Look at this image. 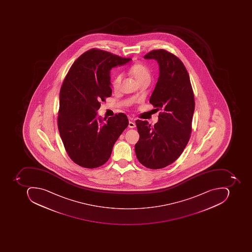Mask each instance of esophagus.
I'll use <instances>...</instances> for the list:
<instances>
[{"label":"esophagus","instance_id":"34e87169","mask_svg":"<svg viewBox=\"0 0 252 252\" xmlns=\"http://www.w3.org/2000/svg\"><path fill=\"white\" fill-rule=\"evenodd\" d=\"M135 126H136V125H135L133 121H129V122H128V127H129V128H135Z\"/></svg>","mask_w":252,"mask_h":252}]
</instances>
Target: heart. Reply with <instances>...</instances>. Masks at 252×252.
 Returning <instances> with one entry per match:
<instances>
[{"mask_svg":"<svg viewBox=\"0 0 252 252\" xmlns=\"http://www.w3.org/2000/svg\"><path fill=\"white\" fill-rule=\"evenodd\" d=\"M129 73L138 83L142 82H150L152 79L151 71L148 69L146 65L138 63L132 65L129 69ZM123 74L120 72H117L113 76L112 87L117 90L120 88L121 82H122Z\"/></svg>","mask_w":252,"mask_h":252,"instance_id":"1","label":"heart"}]
</instances>
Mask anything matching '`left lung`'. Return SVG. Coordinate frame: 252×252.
<instances>
[{
  "mask_svg": "<svg viewBox=\"0 0 252 252\" xmlns=\"http://www.w3.org/2000/svg\"><path fill=\"white\" fill-rule=\"evenodd\" d=\"M144 58L158 63L159 78L149 102L161 112L153 127L148 121H135L140 138L135 151L140 163L157 170L176 160L189 141L194 97L189 73L177 57L160 49Z\"/></svg>",
  "mask_w": 252,
  "mask_h": 252,
  "instance_id": "8db88e82",
  "label": "left lung"
}]
</instances>
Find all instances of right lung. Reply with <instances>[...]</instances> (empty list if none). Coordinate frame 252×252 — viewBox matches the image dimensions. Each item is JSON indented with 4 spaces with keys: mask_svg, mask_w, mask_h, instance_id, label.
I'll return each mask as SVG.
<instances>
[{
    "mask_svg": "<svg viewBox=\"0 0 252 252\" xmlns=\"http://www.w3.org/2000/svg\"><path fill=\"white\" fill-rule=\"evenodd\" d=\"M102 50L92 49L72 65L60 92L58 126L69 158L83 167L102 166L128 126L126 114L102 119L100 102L112 94L110 70L131 61Z\"/></svg>",
    "mask_w": 252,
    "mask_h": 252,
    "instance_id": "right-lung-1",
    "label": "right lung"
}]
</instances>
